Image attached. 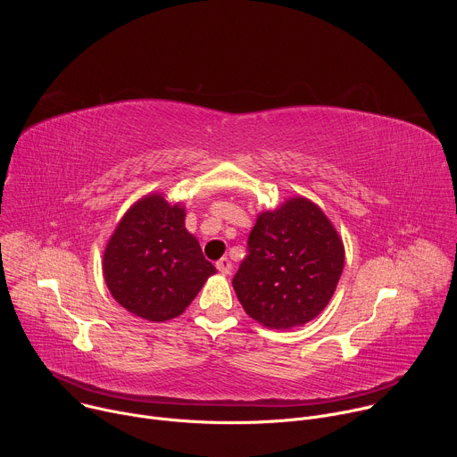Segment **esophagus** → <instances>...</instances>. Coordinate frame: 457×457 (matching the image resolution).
<instances>
[{"label": "esophagus", "instance_id": "esophagus-1", "mask_svg": "<svg viewBox=\"0 0 457 457\" xmlns=\"http://www.w3.org/2000/svg\"><path fill=\"white\" fill-rule=\"evenodd\" d=\"M217 270L222 273V275H229L231 273V270H233V264H231V260L229 258H220L219 262H217Z\"/></svg>", "mask_w": 457, "mask_h": 457}]
</instances>
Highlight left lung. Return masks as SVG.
I'll return each mask as SVG.
<instances>
[{"label":"left lung","instance_id":"obj_1","mask_svg":"<svg viewBox=\"0 0 457 457\" xmlns=\"http://www.w3.org/2000/svg\"><path fill=\"white\" fill-rule=\"evenodd\" d=\"M247 245L233 289L253 320L286 331L328 307L344 271L345 247L318 204L298 195L260 212Z\"/></svg>","mask_w":457,"mask_h":457}]
</instances>
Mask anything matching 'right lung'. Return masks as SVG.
<instances>
[{
	"label": "right lung",
	"instance_id": "add662e5",
	"mask_svg": "<svg viewBox=\"0 0 457 457\" xmlns=\"http://www.w3.org/2000/svg\"><path fill=\"white\" fill-rule=\"evenodd\" d=\"M186 206L148 193L117 222L103 253V277L113 300L148 321L186 311L217 273L186 226Z\"/></svg>",
	"mask_w": 457,
	"mask_h": 457
}]
</instances>
